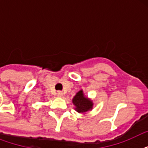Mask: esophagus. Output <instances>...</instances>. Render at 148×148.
<instances>
[{"label":"esophagus","instance_id":"34e87169","mask_svg":"<svg viewBox=\"0 0 148 148\" xmlns=\"http://www.w3.org/2000/svg\"><path fill=\"white\" fill-rule=\"evenodd\" d=\"M58 97H62L63 96L62 91H58Z\"/></svg>","mask_w":148,"mask_h":148}]
</instances>
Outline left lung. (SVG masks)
<instances>
[{
  "instance_id": "obj_1",
  "label": "left lung",
  "mask_w": 148,
  "mask_h": 148,
  "mask_svg": "<svg viewBox=\"0 0 148 148\" xmlns=\"http://www.w3.org/2000/svg\"><path fill=\"white\" fill-rule=\"evenodd\" d=\"M72 102L75 106V110L78 113H85L93 108V102L90 99L84 95L83 90H79L72 99Z\"/></svg>"
}]
</instances>
